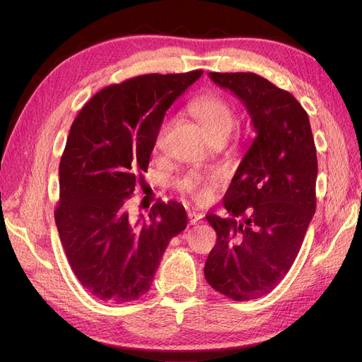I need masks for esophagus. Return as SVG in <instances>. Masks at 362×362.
Wrapping results in <instances>:
<instances>
[{"label":"esophagus","mask_w":362,"mask_h":362,"mask_svg":"<svg viewBox=\"0 0 362 362\" xmlns=\"http://www.w3.org/2000/svg\"><path fill=\"white\" fill-rule=\"evenodd\" d=\"M189 222L192 223V225H194V223H198V222H201L202 221V214L201 213H194V211H189Z\"/></svg>","instance_id":"esophagus-1"}]
</instances>
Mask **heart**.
<instances>
[{"mask_svg":"<svg viewBox=\"0 0 362 362\" xmlns=\"http://www.w3.org/2000/svg\"><path fill=\"white\" fill-rule=\"evenodd\" d=\"M192 113L199 119V122L205 128V131L210 137L217 134H229L235 122V115L231 104H229L225 98L216 93H205L194 101L190 103ZM172 124V117L168 116L163 119V122L158 127L157 136H156V146L161 148L164 144V137H166L168 129ZM181 187L185 193H189L196 201H205L210 194V185L205 182L199 175L189 173L185 175L181 181Z\"/></svg>","mask_w":362,"mask_h":362,"instance_id":"b5f03b06","label":"heart"}]
</instances>
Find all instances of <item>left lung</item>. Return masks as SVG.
<instances>
[{
    "instance_id": "obj_1",
    "label": "left lung",
    "mask_w": 362,
    "mask_h": 362,
    "mask_svg": "<svg viewBox=\"0 0 362 362\" xmlns=\"http://www.w3.org/2000/svg\"><path fill=\"white\" fill-rule=\"evenodd\" d=\"M208 76L243 103L255 139L223 198L231 217L205 216L217 242L204 275L229 299H258L287 275L314 216V137L308 115L290 92L252 72Z\"/></svg>"
}]
</instances>
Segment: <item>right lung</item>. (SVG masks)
<instances>
[{"label": "right lung", "mask_w": 362, "mask_h": 362, "mask_svg": "<svg viewBox=\"0 0 362 362\" xmlns=\"http://www.w3.org/2000/svg\"><path fill=\"white\" fill-rule=\"evenodd\" d=\"M202 74H148L104 87L72 122L54 216L72 272L96 299L145 294L170 238L187 226L175 201L156 202L146 221H133L127 204L144 182L166 110Z\"/></svg>", "instance_id": "right-lung-1"}]
</instances>
